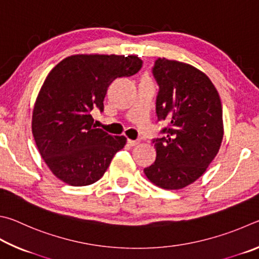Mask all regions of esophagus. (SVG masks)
I'll return each mask as SVG.
<instances>
[{
    "label": "esophagus",
    "instance_id": "esophagus-1",
    "mask_svg": "<svg viewBox=\"0 0 259 259\" xmlns=\"http://www.w3.org/2000/svg\"><path fill=\"white\" fill-rule=\"evenodd\" d=\"M127 143H128V146L134 147V146H137V144H139L140 141H139V140H131V139H127Z\"/></svg>",
    "mask_w": 259,
    "mask_h": 259
}]
</instances>
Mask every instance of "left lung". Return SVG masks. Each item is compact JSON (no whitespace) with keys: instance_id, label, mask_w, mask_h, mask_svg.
<instances>
[{"instance_id":"1","label":"left lung","mask_w":259,"mask_h":259,"mask_svg":"<svg viewBox=\"0 0 259 259\" xmlns=\"http://www.w3.org/2000/svg\"><path fill=\"white\" fill-rule=\"evenodd\" d=\"M159 92L158 120L168 125L153 139L156 161L144 174L157 187L179 190L205 173L223 140V111L210 79L188 63L158 58L152 67Z\"/></svg>"}]
</instances>
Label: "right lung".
<instances>
[{"label":"right lung","mask_w":259,"mask_h":259,"mask_svg":"<svg viewBox=\"0 0 259 259\" xmlns=\"http://www.w3.org/2000/svg\"><path fill=\"white\" fill-rule=\"evenodd\" d=\"M141 67L137 56L76 54L50 71L36 100L31 130L40 156L59 180L84 187L106 173L126 138L97 128L91 112L103 111L113 80L133 76Z\"/></svg>","instance_id":"1"}]
</instances>
